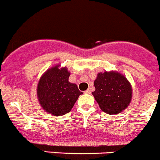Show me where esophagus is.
Segmentation results:
<instances>
[{"instance_id": "obj_1", "label": "esophagus", "mask_w": 160, "mask_h": 160, "mask_svg": "<svg viewBox=\"0 0 160 160\" xmlns=\"http://www.w3.org/2000/svg\"><path fill=\"white\" fill-rule=\"evenodd\" d=\"M85 93H87V94H90L91 93V90L90 89H87V90L85 91Z\"/></svg>"}]
</instances>
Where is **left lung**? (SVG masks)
<instances>
[{
  "instance_id": "left-lung-1",
  "label": "left lung",
  "mask_w": 160,
  "mask_h": 160,
  "mask_svg": "<svg viewBox=\"0 0 160 160\" xmlns=\"http://www.w3.org/2000/svg\"><path fill=\"white\" fill-rule=\"evenodd\" d=\"M95 91L92 92L102 111L109 115H117L127 109L133 96L128 79L116 71L97 74L94 81Z\"/></svg>"
}]
</instances>
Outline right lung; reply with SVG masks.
Returning <instances> with one entry per match:
<instances>
[{
	"instance_id": "right-lung-1",
	"label": "right lung",
	"mask_w": 160,
	"mask_h": 160,
	"mask_svg": "<svg viewBox=\"0 0 160 160\" xmlns=\"http://www.w3.org/2000/svg\"><path fill=\"white\" fill-rule=\"evenodd\" d=\"M71 74L60 63L48 68L39 79L37 96L39 104L47 113L55 116L71 112L78 97L83 93L68 79Z\"/></svg>"
}]
</instances>
